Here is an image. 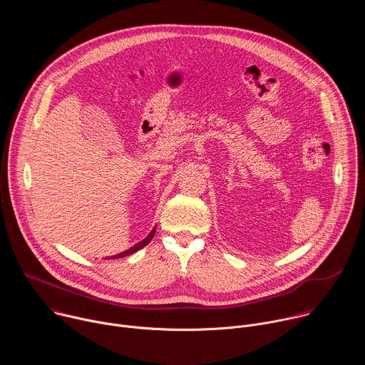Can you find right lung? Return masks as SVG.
I'll return each mask as SVG.
<instances>
[{"label":"right lung","instance_id":"obj_1","mask_svg":"<svg viewBox=\"0 0 365 365\" xmlns=\"http://www.w3.org/2000/svg\"><path fill=\"white\" fill-rule=\"evenodd\" d=\"M154 232H155V227L148 232V235L144 238V240H141L140 242H137L135 245H133V247H130L128 250H125V251H123V252H120V254H115V255H113L111 258H121V257H125V255H130V254H133V252H135V251H138V250H141V248H144L150 241H151V238L154 237ZM108 259V258H107Z\"/></svg>","mask_w":365,"mask_h":365}]
</instances>
